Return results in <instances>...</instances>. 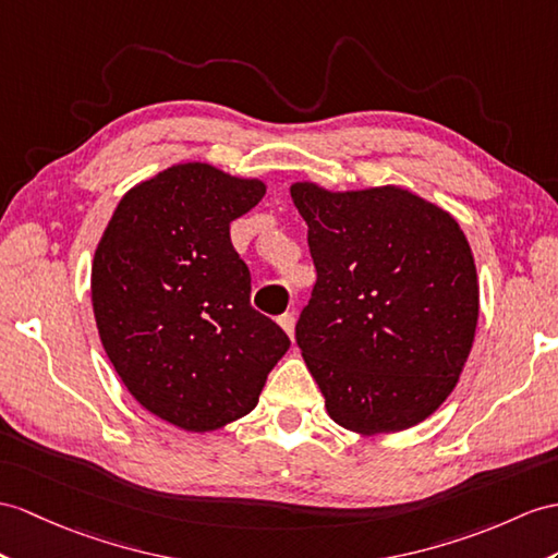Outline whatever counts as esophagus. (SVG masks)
Masks as SVG:
<instances>
[{"instance_id":"1","label":"esophagus","mask_w":558,"mask_h":558,"mask_svg":"<svg viewBox=\"0 0 558 558\" xmlns=\"http://www.w3.org/2000/svg\"><path fill=\"white\" fill-rule=\"evenodd\" d=\"M279 326H281L283 331H287L289 338H293V331H295V319H293V315H281V317H279Z\"/></svg>"}]
</instances>
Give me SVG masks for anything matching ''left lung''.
<instances>
[{"label": "left lung", "mask_w": 558, "mask_h": 558, "mask_svg": "<svg viewBox=\"0 0 558 558\" xmlns=\"http://www.w3.org/2000/svg\"><path fill=\"white\" fill-rule=\"evenodd\" d=\"M291 198L317 267L295 343L326 412L357 436L421 424L450 398L478 324L459 222L396 184L331 192L303 180Z\"/></svg>", "instance_id": "obj_1"}]
</instances>
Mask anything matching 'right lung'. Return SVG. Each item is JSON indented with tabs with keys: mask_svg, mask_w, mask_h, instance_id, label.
<instances>
[{
	"mask_svg": "<svg viewBox=\"0 0 558 558\" xmlns=\"http://www.w3.org/2000/svg\"><path fill=\"white\" fill-rule=\"evenodd\" d=\"M267 192L257 177L177 162L120 198L92 260L101 345L146 412L210 433L255 410L291 341L251 307L229 225Z\"/></svg>",
	"mask_w": 558,
	"mask_h": 558,
	"instance_id": "right-lung-1",
	"label": "right lung"
}]
</instances>
